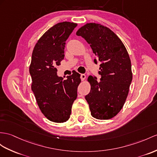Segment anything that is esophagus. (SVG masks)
Returning a JSON list of instances; mask_svg holds the SVG:
<instances>
[{
	"mask_svg": "<svg viewBox=\"0 0 157 157\" xmlns=\"http://www.w3.org/2000/svg\"><path fill=\"white\" fill-rule=\"evenodd\" d=\"M86 78V75L85 74H81V81H84Z\"/></svg>",
	"mask_w": 157,
	"mask_h": 157,
	"instance_id": "1",
	"label": "esophagus"
}]
</instances>
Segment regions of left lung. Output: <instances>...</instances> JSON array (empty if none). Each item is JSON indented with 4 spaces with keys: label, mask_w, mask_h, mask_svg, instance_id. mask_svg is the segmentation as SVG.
<instances>
[{
    "label": "left lung",
    "mask_w": 157,
    "mask_h": 157,
    "mask_svg": "<svg viewBox=\"0 0 157 157\" xmlns=\"http://www.w3.org/2000/svg\"><path fill=\"white\" fill-rule=\"evenodd\" d=\"M81 36L90 46L97 59L101 61V81L89 76L90 93L85 96L91 115L108 120L121 111L128 96L132 79L131 63L121 40L111 30L97 23H87L80 28ZM97 59L94 60L97 64Z\"/></svg>",
    "instance_id": "obj_1"
}]
</instances>
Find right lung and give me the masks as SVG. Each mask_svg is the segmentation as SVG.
Here are the masks:
<instances>
[{
  "label": "right lung",
  "instance_id": "add662e5",
  "mask_svg": "<svg viewBox=\"0 0 157 157\" xmlns=\"http://www.w3.org/2000/svg\"><path fill=\"white\" fill-rule=\"evenodd\" d=\"M77 24L63 22L54 25L34 46L29 72L31 89L42 113L49 121L68 120L72 105L77 97L81 75L75 71L66 80L57 75L56 67L64 59L65 41Z\"/></svg>",
  "mask_w": 157,
  "mask_h": 157
}]
</instances>
